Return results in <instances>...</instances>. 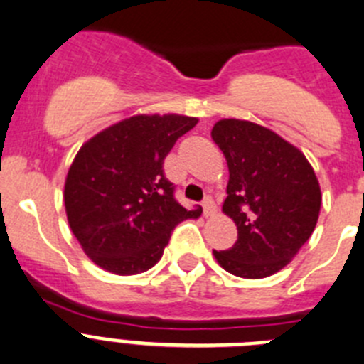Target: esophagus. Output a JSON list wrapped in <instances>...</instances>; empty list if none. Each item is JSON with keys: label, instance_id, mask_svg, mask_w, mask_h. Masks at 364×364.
I'll return each instance as SVG.
<instances>
[{"label": "esophagus", "instance_id": "34e87169", "mask_svg": "<svg viewBox=\"0 0 364 364\" xmlns=\"http://www.w3.org/2000/svg\"><path fill=\"white\" fill-rule=\"evenodd\" d=\"M203 210H204V217L206 218L213 217L215 211H217V206H215V203L211 197H206V199L203 200Z\"/></svg>", "mask_w": 364, "mask_h": 364}]
</instances>
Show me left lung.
<instances>
[{"label": "left lung", "mask_w": 364, "mask_h": 364, "mask_svg": "<svg viewBox=\"0 0 364 364\" xmlns=\"http://www.w3.org/2000/svg\"><path fill=\"white\" fill-rule=\"evenodd\" d=\"M211 139L229 168L222 211L238 229L235 245L213 250L215 259L243 279L274 276L316 228L322 192L315 171L299 147L256 122L222 119Z\"/></svg>", "instance_id": "1"}]
</instances>
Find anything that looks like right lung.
Segmentation results:
<instances>
[{"label": "right lung", "mask_w": 364, "mask_h": 364, "mask_svg": "<svg viewBox=\"0 0 364 364\" xmlns=\"http://www.w3.org/2000/svg\"><path fill=\"white\" fill-rule=\"evenodd\" d=\"M199 122L179 114H139L88 139L63 186L69 228L97 267L115 276L149 270L179 222L200 217L174 199L164 160Z\"/></svg>", "instance_id": "right-lung-1"}]
</instances>
